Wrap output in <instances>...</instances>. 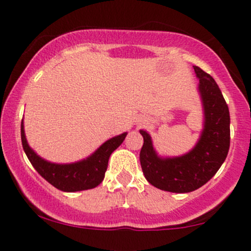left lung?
<instances>
[{
    "label": "left lung",
    "instance_id": "left-lung-1",
    "mask_svg": "<svg viewBox=\"0 0 251 251\" xmlns=\"http://www.w3.org/2000/svg\"><path fill=\"white\" fill-rule=\"evenodd\" d=\"M199 91L204 105V130L189 153L177 158L156 155L151 136L141 130L143 146L140 161L144 177L151 186L173 193H188L201 188L217 173L228 154L231 131L229 110L216 81L199 67Z\"/></svg>",
    "mask_w": 251,
    "mask_h": 251
}]
</instances>
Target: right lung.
<instances>
[{
	"mask_svg": "<svg viewBox=\"0 0 251 251\" xmlns=\"http://www.w3.org/2000/svg\"><path fill=\"white\" fill-rule=\"evenodd\" d=\"M22 144L31 165L47 182L63 192L92 189L104 178L110 154L123 143L127 133H121L103 143L90 158L74 164H53L40 158L27 144L22 121Z\"/></svg>",
	"mask_w": 251,
	"mask_h": 251,
	"instance_id": "right-lung-1",
	"label": "right lung"
}]
</instances>
